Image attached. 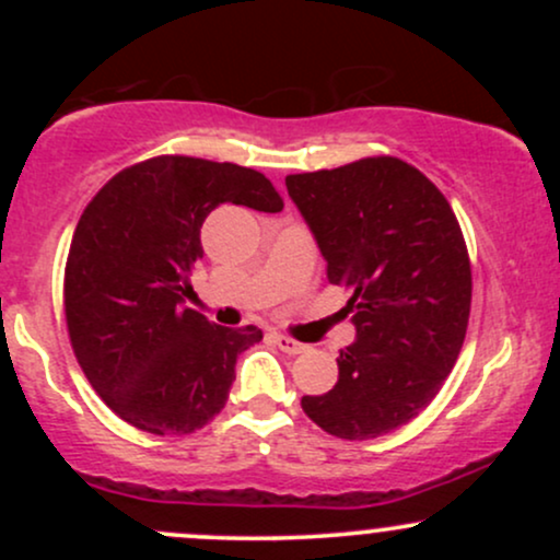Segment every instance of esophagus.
<instances>
[{
	"label": "esophagus",
	"instance_id": "1",
	"mask_svg": "<svg viewBox=\"0 0 560 560\" xmlns=\"http://www.w3.org/2000/svg\"><path fill=\"white\" fill-rule=\"evenodd\" d=\"M273 342L279 345L281 350H284V352H289V355H300V352H305V350H307L305 345L298 342V339L287 337V334H273Z\"/></svg>",
	"mask_w": 560,
	"mask_h": 560
}]
</instances>
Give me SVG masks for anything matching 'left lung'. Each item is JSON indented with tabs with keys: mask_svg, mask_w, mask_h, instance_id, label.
<instances>
[{
	"mask_svg": "<svg viewBox=\"0 0 560 560\" xmlns=\"http://www.w3.org/2000/svg\"><path fill=\"white\" fill-rule=\"evenodd\" d=\"M287 191L350 289L355 342L339 378L302 410L339 440H374L421 413L464 347L471 262L445 195L397 158L287 176Z\"/></svg>",
	"mask_w": 560,
	"mask_h": 560,
	"instance_id": "8db88e82",
	"label": "left lung"
}]
</instances>
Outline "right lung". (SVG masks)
Returning <instances> with one entry per match:
<instances>
[{"instance_id": "add662e5", "label": "right lung", "mask_w": 560, "mask_h": 560, "mask_svg": "<svg viewBox=\"0 0 560 560\" xmlns=\"http://www.w3.org/2000/svg\"><path fill=\"white\" fill-rule=\"evenodd\" d=\"M284 208L253 168L163 155L120 171L83 210L66 266L70 345L96 395L150 434H191L221 413L236 355L258 326H215L186 307L218 205Z\"/></svg>"}]
</instances>
